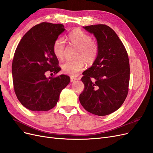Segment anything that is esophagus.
<instances>
[{
  "mask_svg": "<svg viewBox=\"0 0 153 153\" xmlns=\"http://www.w3.org/2000/svg\"><path fill=\"white\" fill-rule=\"evenodd\" d=\"M78 80V78H76V77H74V76H71V77H70V80H71V82H75V81H76V80Z\"/></svg>",
  "mask_w": 153,
  "mask_h": 153,
  "instance_id": "esophagus-1",
  "label": "esophagus"
}]
</instances>
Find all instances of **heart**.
I'll return each instance as SVG.
<instances>
[{
	"label": "heart",
	"mask_w": 153,
	"mask_h": 153,
	"mask_svg": "<svg viewBox=\"0 0 153 153\" xmlns=\"http://www.w3.org/2000/svg\"><path fill=\"white\" fill-rule=\"evenodd\" d=\"M70 43L77 47L75 57L77 59L68 60L62 65V71L69 75L76 76L87 64H92L96 60L98 52L96 43L92 41L91 36L81 30H73L67 37ZM66 43L64 38H58L53 45V52L58 59L64 57Z\"/></svg>",
	"instance_id": "heart-1"
}]
</instances>
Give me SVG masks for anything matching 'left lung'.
Returning <instances> with one entry per match:
<instances>
[{
	"label": "left lung",
	"instance_id": "1",
	"mask_svg": "<svg viewBox=\"0 0 153 153\" xmlns=\"http://www.w3.org/2000/svg\"><path fill=\"white\" fill-rule=\"evenodd\" d=\"M96 39L98 55L91 68L83 72L84 90L81 105L99 116L108 115L121 107L128 92L129 63L124 45L110 27L98 24L83 27Z\"/></svg>",
	"mask_w": 153,
	"mask_h": 153
}]
</instances>
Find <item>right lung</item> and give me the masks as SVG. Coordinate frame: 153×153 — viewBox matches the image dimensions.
<instances>
[{"mask_svg": "<svg viewBox=\"0 0 153 153\" xmlns=\"http://www.w3.org/2000/svg\"><path fill=\"white\" fill-rule=\"evenodd\" d=\"M64 30L62 24L43 22L27 32L16 49L12 63L14 89L22 105L30 110L53 108L70 82L65 75L46 76L48 71H61L53 45Z\"/></svg>", "mask_w": 153, "mask_h": 153, "instance_id": "obj_1", "label": "right lung"}]
</instances>
